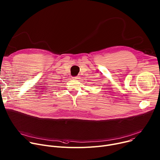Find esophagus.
<instances>
[{"label":"esophagus","instance_id":"1","mask_svg":"<svg viewBox=\"0 0 160 160\" xmlns=\"http://www.w3.org/2000/svg\"><path fill=\"white\" fill-rule=\"evenodd\" d=\"M73 78V79H77V80H79V79H81V77H79V76H76V77Z\"/></svg>","mask_w":160,"mask_h":160}]
</instances>
